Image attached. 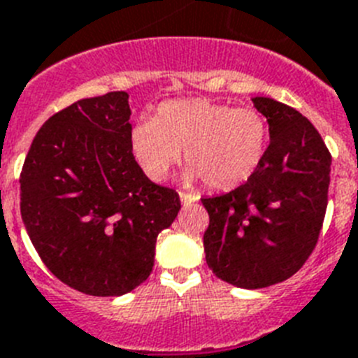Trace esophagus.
<instances>
[{
    "instance_id": "obj_1",
    "label": "esophagus",
    "mask_w": 358,
    "mask_h": 358,
    "mask_svg": "<svg viewBox=\"0 0 358 358\" xmlns=\"http://www.w3.org/2000/svg\"><path fill=\"white\" fill-rule=\"evenodd\" d=\"M179 197H181L182 205H190V203L199 201V196H197V194H188V192H179Z\"/></svg>"
}]
</instances>
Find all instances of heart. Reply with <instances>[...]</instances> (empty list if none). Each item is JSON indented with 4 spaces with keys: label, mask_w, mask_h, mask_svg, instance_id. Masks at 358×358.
I'll return each mask as SVG.
<instances>
[{
    "label": "heart",
    "mask_w": 358,
    "mask_h": 358,
    "mask_svg": "<svg viewBox=\"0 0 358 358\" xmlns=\"http://www.w3.org/2000/svg\"><path fill=\"white\" fill-rule=\"evenodd\" d=\"M268 146V124L254 108H234L206 99L162 102L153 119H141L129 133L137 164L152 181H162L179 162L186 179H203L227 192L258 172Z\"/></svg>",
    "instance_id": "1"
}]
</instances>
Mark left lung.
<instances>
[{
	"mask_svg": "<svg viewBox=\"0 0 358 358\" xmlns=\"http://www.w3.org/2000/svg\"><path fill=\"white\" fill-rule=\"evenodd\" d=\"M271 143L258 172L236 190L206 197V264L220 280L262 289L291 278L317 247L327 208L331 153L296 109L252 99Z\"/></svg>",
	"mask_w": 358,
	"mask_h": 358,
	"instance_id": "obj_1",
	"label": "left lung"
}]
</instances>
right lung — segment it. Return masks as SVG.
<instances>
[{
	"instance_id": "right-lung-1",
	"label": "right lung",
	"mask_w": 358,
	"mask_h": 358,
	"mask_svg": "<svg viewBox=\"0 0 358 358\" xmlns=\"http://www.w3.org/2000/svg\"><path fill=\"white\" fill-rule=\"evenodd\" d=\"M126 91L78 100L36 133L23 162V225L56 278L91 296H120L150 276L155 241L181 208L144 176L129 148Z\"/></svg>"
}]
</instances>
